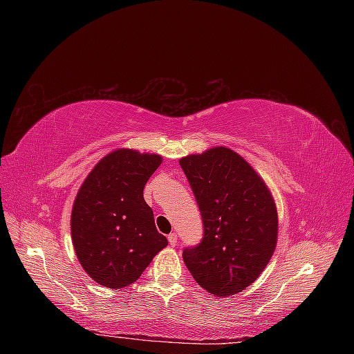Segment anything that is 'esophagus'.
<instances>
[{
	"label": "esophagus",
	"instance_id": "esophagus-1",
	"mask_svg": "<svg viewBox=\"0 0 354 354\" xmlns=\"http://www.w3.org/2000/svg\"><path fill=\"white\" fill-rule=\"evenodd\" d=\"M169 242H170L171 246H175L178 243V234H176V232H170V234H169Z\"/></svg>",
	"mask_w": 354,
	"mask_h": 354
}]
</instances>
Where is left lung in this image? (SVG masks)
<instances>
[{
	"mask_svg": "<svg viewBox=\"0 0 354 354\" xmlns=\"http://www.w3.org/2000/svg\"><path fill=\"white\" fill-rule=\"evenodd\" d=\"M179 164L192 185L204 222V239L183 259L194 280L213 297L251 286L272 257L278 214L265 181L228 147L187 155Z\"/></svg>",
	"mask_w": 354,
	"mask_h": 354,
	"instance_id": "obj_1",
	"label": "left lung"
}]
</instances>
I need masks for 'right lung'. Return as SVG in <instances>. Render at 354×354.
I'll list each match as a JSON object with an SVG mask.
<instances>
[{
  "instance_id": "right-lung-1",
  "label": "right lung",
  "mask_w": 354,
  "mask_h": 354,
  "mask_svg": "<svg viewBox=\"0 0 354 354\" xmlns=\"http://www.w3.org/2000/svg\"><path fill=\"white\" fill-rule=\"evenodd\" d=\"M162 156L117 149L94 165L71 212L77 260L94 281L122 289L137 281L167 239L158 232L142 190Z\"/></svg>"
}]
</instances>
